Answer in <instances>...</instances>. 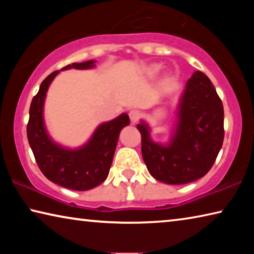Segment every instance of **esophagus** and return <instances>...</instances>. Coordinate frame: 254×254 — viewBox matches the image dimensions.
I'll return each mask as SVG.
<instances>
[{"label": "esophagus", "instance_id": "34e87169", "mask_svg": "<svg viewBox=\"0 0 254 254\" xmlns=\"http://www.w3.org/2000/svg\"><path fill=\"white\" fill-rule=\"evenodd\" d=\"M128 117H130V120L133 123H135L139 121V119L141 118V112L139 110H132L130 111V113H128Z\"/></svg>", "mask_w": 254, "mask_h": 254}]
</instances>
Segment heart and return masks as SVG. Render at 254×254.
Here are the masks:
<instances>
[{
    "instance_id": "b5f03b06",
    "label": "heart",
    "mask_w": 254,
    "mask_h": 254,
    "mask_svg": "<svg viewBox=\"0 0 254 254\" xmlns=\"http://www.w3.org/2000/svg\"><path fill=\"white\" fill-rule=\"evenodd\" d=\"M161 69H162V65H160V64H153V65H151L148 68V75L156 76Z\"/></svg>"
}]
</instances>
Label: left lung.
I'll return each instance as SVG.
<instances>
[{"instance_id":"1","label":"left lung","mask_w":254,"mask_h":254,"mask_svg":"<svg viewBox=\"0 0 254 254\" xmlns=\"http://www.w3.org/2000/svg\"><path fill=\"white\" fill-rule=\"evenodd\" d=\"M178 122L168 144L153 142L148 124L141 121V151L153 178L169 185L199 179L212 168L224 140V109L204 72L187 80L178 106Z\"/></svg>"}]
</instances>
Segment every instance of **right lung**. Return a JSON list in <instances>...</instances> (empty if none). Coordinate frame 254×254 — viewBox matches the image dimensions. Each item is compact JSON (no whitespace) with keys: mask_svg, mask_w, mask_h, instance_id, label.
I'll use <instances>...</instances> for the list:
<instances>
[{"mask_svg":"<svg viewBox=\"0 0 254 254\" xmlns=\"http://www.w3.org/2000/svg\"><path fill=\"white\" fill-rule=\"evenodd\" d=\"M95 60L74 63L62 70L89 69ZM59 70L51 72L42 81L39 92L32 98L29 112L27 135L30 147L41 173L50 182L72 190H88L106 179L113 161L120 132L130 124L127 114L123 113L110 122L98 127L87 143L70 150L55 143L47 133L44 122V104L47 91Z\"/></svg>","mask_w":254,"mask_h":254,"instance_id":"obj_1","label":"right lung"}]
</instances>
